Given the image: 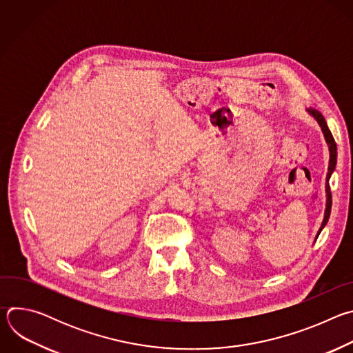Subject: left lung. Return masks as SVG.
<instances>
[{"label":"left lung","instance_id":"1","mask_svg":"<svg viewBox=\"0 0 353 353\" xmlns=\"http://www.w3.org/2000/svg\"><path fill=\"white\" fill-rule=\"evenodd\" d=\"M307 112L317 120V123L320 124L323 132H324V137H325V141L330 146V165H328V173H327V184H325V192H327V207H325V214H324V219H323V223H321V228L317 233V237L319 234L321 233L323 228L327 225L328 222V218H330V214H331V205H332V199H331V190H330V177L335 169V165H336V143H335V139L325 123V119L323 117V114L319 112V110H314V109H307Z\"/></svg>","mask_w":353,"mask_h":353}]
</instances>
